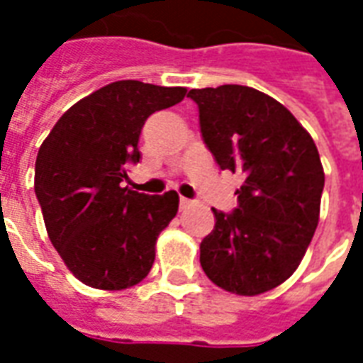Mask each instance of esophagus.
I'll use <instances>...</instances> for the list:
<instances>
[{"label": "esophagus", "mask_w": 363, "mask_h": 363, "mask_svg": "<svg viewBox=\"0 0 363 363\" xmlns=\"http://www.w3.org/2000/svg\"><path fill=\"white\" fill-rule=\"evenodd\" d=\"M192 206V202H190L189 198H181V208L182 210H186V208H190Z\"/></svg>", "instance_id": "obj_1"}]
</instances>
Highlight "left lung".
Masks as SVG:
<instances>
[{"label": "left lung", "mask_w": 363, "mask_h": 363, "mask_svg": "<svg viewBox=\"0 0 363 363\" xmlns=\"http://www.w3.org/2000/svg\"><path fill=\"white\" fill-rule=\"evenodd\" d=\"M189 96L220 169L245 174L235 212L212 208L216 225L200 243V264L225 291H270L296 272L319 223L325 171L317 145L296 116L262 91L220 85Z\"/></svg>", "instance_id": "obj_1"}]
</instances>
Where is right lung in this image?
I'll return each instance as SVG.
<instances>
[{"label": "right lung", "instance_id": "obj_1", "mask_svg": "<svg viewBox=\"0 0 363 363\" xmlns=\"http://www.w3.org/2000/svg\"><path fill=\"white\" fill-rule=\"evenodd\" d=\"M184 95V87L108 83L67 108L40 145L35 192L44 225L85 286L116 291L150 274L159 233L179 212V194L147 196L122 181L126 163L140 161L145 120Z\"/></svg>", "mask_w": 363, "mask_h": 363}]
</instances>
